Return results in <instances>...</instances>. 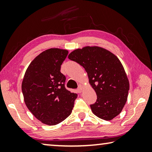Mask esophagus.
<instances>
[{
  "instance_id": "esophagus-1",
  "label": "esophagus",
  "mask_w": 152,
  "mask_h": 152,
  "mask_svg": "<svg viewBox=\"0 0 152 152\" xmlns=\"http://www.w3.org/2000/svg\"><path fill=\"white\" fill-rule=\"evenodd\" d=\"M83 86L82 85H80L78 86V91L79 93H82V91H83Z\"/></svg>"
}]
</instances>
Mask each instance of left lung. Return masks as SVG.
I'll return each mask as SVG.
<instances>
[{
    "mask_svg": "<svg viewBox=\"0 0 152 152\" xmlns=\"http://www.w3.org/2000/svg\"><path fill=\"white\" fill-rule=\"evenodd\" d=\"M85 69L89 82L97 94L90 106L94 114L105 120L118 115L126 102L129 83L118 58L109 50L98 47L76 49L68 55Z\"/></svg>",
    "mask_w": 152,
    "mask_h": 152,
    "instance_id": "8db88e82",
    "label": "left lung"
}]
</instances>
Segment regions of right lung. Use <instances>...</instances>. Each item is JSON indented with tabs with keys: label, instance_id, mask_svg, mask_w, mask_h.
Here are the masks:
<instances>
[{
	"label": "right lung",
	"instance_id": "add662e5",
	"mask_svg": "<svg viewBox=\"0 0 152 152\" xmlns=\"http://www.w3.org/2000/svg\"><path fill=\"white\" fill-rule=\"evenodd\" d=\"M68 51L50 49L38 55L29 65L21 90L31 113L47 125L60 123L71 114L77 94L65 87L66 76L61 66Z\"/></svg>",
	"mask_w": 152,
	"mask_h": 152
}]
</instances>
